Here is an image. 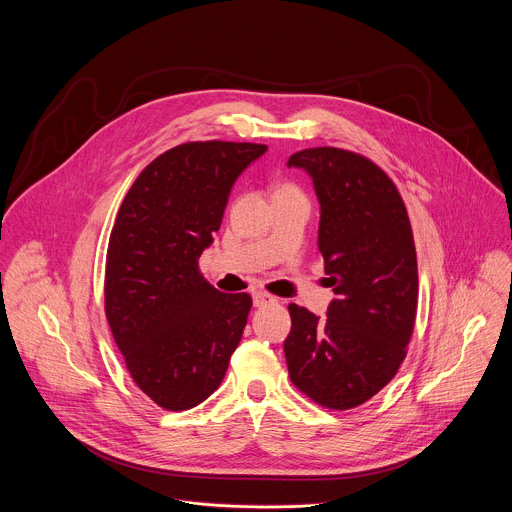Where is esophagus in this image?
<instances>
[{
    "instance_id": "obj_1",
    "label": "esophagus",
    "mask_w": 512,
    "mask_h": 512,
    "mask_svg": "<svg viewBox=\"0 0 512 512\" xmlns=\"http://www.w3.org/2000/svg\"><path fill=\"white\" fill-rule=\"evenodd\" d=\"M271 302H273V296L265 294V291H255V294H253V304H255L257 308H263V306H267V304H271Z\"/></svg>"
}]
</instances>
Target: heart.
<instances>
[{
  "label": "heart",
  "mask_w": 512,
  "mask_h": 512,
  "mask_svg": "<svg viewBox=\"0 0 512 512\" xmlns=\"http://www.w3.org/2000/svg\"><path fill=\"white\" fill-rule=\"evenodd\" d=\"M287 190H296V188H294V186H289V184H285V186H281L277 192H287ZM296 192H298V190H296Z\"/></svg>",
  "instance_id": "heart-1"
}]
</instances>
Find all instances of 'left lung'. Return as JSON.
Wrapping results in <instances>:
<instances>
[{
  "label": "left lung",
  "instance_id": "obj_1",
  "mask_svg": "<svg viewBox=\"0 0 512 512\" xmlns=\"http://www.w3.org/2000/svg\"><path fill=\"white\" fill-rule=\"evenodd\" d=\"M320 200L318 247L336 300L324 318L289 304V379L326 409H352L399 371L417 314V255L405 202L369 158L340 148L296 152Z\"/></svg>",
  "mask_w": 512,
  "mask_h": 512
}]
</instances>
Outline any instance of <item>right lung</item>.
<instances>
[{
  "instance_id": "obj_1",
  "label": "right lung",
  "mask_w": 512,
  "mask_h": 512,
  "mask_svg": "<svg viewBox=\"0 0 512 512\" xmlns=\"http://www.w3.org/2000/svg\"><path fill=\"white\" fill-rule=\"evenodd\" d=\"M263 143L188 141L145 168L117 212L105 261V316L135 385L186 411L223 383L253 300L223 294L198 259Z\"/></svg>"
}]
</instances>
